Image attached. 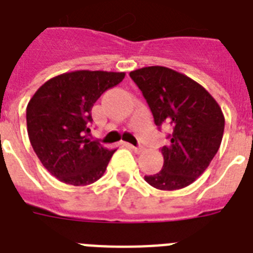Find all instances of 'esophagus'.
Instances as JSON below:
<instances>
[{"label": "esophagus", "mask_w": 253, "mask_h": 253, "mask_svg": "<svg viewBox=\"0 0 253 253\" xmlns=\"http://www.w3.org/2000/svg\"><path fill=\"white\" fill-rule=\"evenodd\" d=\"M130 148H132L136 154H140V152H143V150H144L142 146H132V144H130Z\"/></svg>", "instance_id": "34e87169"}]
</instances>
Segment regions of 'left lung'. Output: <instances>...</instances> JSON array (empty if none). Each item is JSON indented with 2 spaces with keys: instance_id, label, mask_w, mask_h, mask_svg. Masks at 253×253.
<instances>
[{
  "instance_id": "left-lung-1",
  "label": "left lung",
  "mask_w": 253,
  "mask_h": 253,
  "mask_svg": "<svg viewBox=\"0 0 253 253\" xmlns=\"http://www.w3.org/2000/svg\"><path fill=\"white\" fill-rule=\"evenodd\" d=\"M154 115L155 125H172L170 143L162 148L164 166L144 180L160 190L188 186L202 174L219 150L224 117L204 86L167 67L130 72Z\"/></svg>"
}]
</instances>
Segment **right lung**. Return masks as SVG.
<instances>
[{
    "label": "right lung",
    "instance_id": "add662e5",
    "mask_svg": "<svg viewBox=\"0 0 253 253\" xmlns=\"http://www.w3.org/2000/svg\"><path fill=\"white\" fill-rule=\"evenodd\" d=\"M125 72L75 71L42 85L26 109L30 143L52 176L73 186L102 177L115 150L86 138L91 107L102 93L118 85Z\"/></svg>",
    "mask_w": 253,
    "mask_h": 253
}]
</instances>
